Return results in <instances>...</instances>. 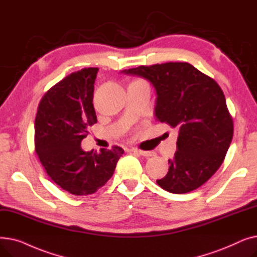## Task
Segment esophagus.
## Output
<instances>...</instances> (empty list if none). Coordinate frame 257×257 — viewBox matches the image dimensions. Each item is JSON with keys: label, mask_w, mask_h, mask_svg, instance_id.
<instances>
[{"label": "esophagus", "mask_w": 257, "mask_h": 257, "mask_svg": "<svg viewBox=\"0 0 257 257\" xmlns=\"http://www.w3.org/2000/svg\"><path fill=\"white\" fill-rule=\"evenodd\" d=\"M132 152L134 153H138L142 156H145V157H150V156H155V153L152 152V151H143V150H139V149H132Z\"/></svg>", "instance_id": "obj_1"}]
</instances>
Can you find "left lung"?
I'll return each instance as SVG.
<instances>
[{"label": "left lung", "instance_id": "left-lung-1", "mask_svg": "<svg viewBox=\"0 0 257 257\" xmlns=\"http://www.w3.org/2000/svg\"><path fill=\"white\" fill-rule=\"evenodd\" d=\"M123 73L150 81L157 94V120L178 130L177 151L157 184L173 194L204 184L223 164L233 136L219 84L187 62L141 65Z\"/></svg>", "mask_w": 257, "mask_h": 257}]
</instances>
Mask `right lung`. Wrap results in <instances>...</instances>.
I'll return each instance as SVG.
<instances>
[{"label": "right lung", "mask_w": 257, "mask_h": 257, "mask_svg": "<svg viewBox=\"0 0 257 257\" xmlns=\"http://www.w3.org/2000/svg\"><path fill=\"white\" fill-rule=\"evenodd\" d=\"M99 69L88 67L66 76L42 98L35 117L34 144L50 178L75 196L96 193L111 178L120 147L85 152L81 142L97 123L93 84Z\"/></svg>", "instance_id": "add662e5"}]
</instances>
